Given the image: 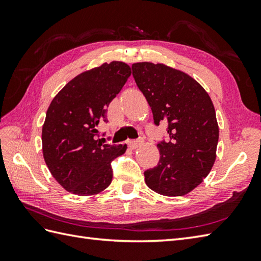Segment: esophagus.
<instances>
[{
  "label": "esophagus",
  "mask_w": 261,
  "mask_h": 261,
  "mask_svg": "<svg viewBox=\"0 0 261 261\" xmlns=\"http://www.w3.org/2000/svg\"><path fill=\"white\" fill-rule=\"evenodd\" d=\"M143 143L142 140H130L127 141V146H129L131 149H137L138 147H140Z\"/></svg>",
  "instance_id": "obj_1"
}]
</instances>
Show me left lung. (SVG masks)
Here are the masks:
<instances>
[{
    "label": "left lung",
    "mask_w": 261,
    "mask_h": 261,
    "mask_svg": "<svg viewBox=\"0 0 261 261\" xmlns=\"http://www.w3.org/2000/svg\"><path fill=\"white\" fill-rule=\"evenodd\" d=\"M132 75L154 124L167 122L170 138L157 145L160 159L145 171L146 184L160 195H185L210 174L216 158L219 125L212 99L190 75L164 64L136 63Z\"/></svg>",
    "instance_id": "left-lung-1"
}]
</instances>
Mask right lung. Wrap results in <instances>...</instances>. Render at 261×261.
Here are the masks:
<instances>
[{"instance_id": "right-lung-1", "label": "right lung", "mask_w": 261, "mask_h": 261, "mask_svg": "<svg viewBox=\"0 0 261 261\" xmlns=\"http://www.w3.org/2000/svg\"><path fill=\"white\" fill-rule=\"evenodd\" d=\"M131 75L129 65L104 63L77 75L54 97L42 125V153L53 177L66 191L95 195L112 181L111 163L126 145L98 139L107 109Z\"/></svg>"}]
</instances>
